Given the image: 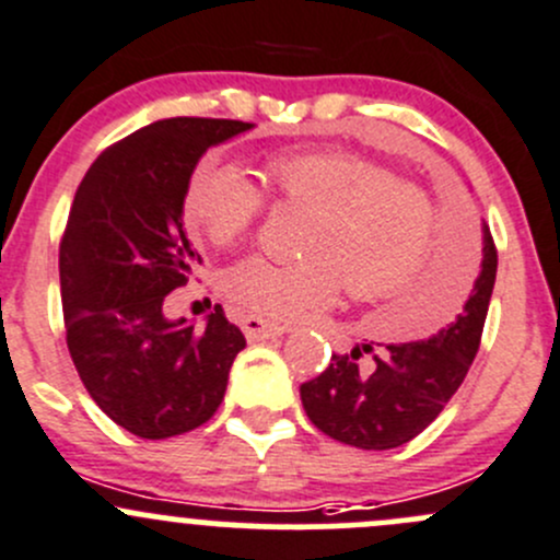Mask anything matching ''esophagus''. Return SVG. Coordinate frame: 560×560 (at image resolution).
<instances>
[{
	"instance_id": "esophagus-1",
	"label": "esophagus",
	"mask_w": 560,
	"mask_h": 560,
	"mask_svg": "<svg viewBox=\"0 0 560 560\" xmlns=\"http://www.w3.org/2000/svg\"><path fill=\"white\" fill-rule=\"evenodd\" d=\"M287 330H290V327L273 325V322L262 319V316H246V319H244V332H246L248 341H265V338H279V336H284Z\"/></svg>"
}]
</instances>
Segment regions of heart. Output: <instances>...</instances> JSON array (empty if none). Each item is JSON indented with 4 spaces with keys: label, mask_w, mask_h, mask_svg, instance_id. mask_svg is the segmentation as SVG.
Wrapping results in <instances>:
<instances>
[{
    "label": "heart",
    "mask_w": 560,
    "mask_h": 560,
    "mask_svg": "<svg viewBox=\"0 0 560 560\" xmlns=\"http://www.w3.org/2000/svg\"><path fill=\"white\" fill-rule=\"evenodd\" d=\"M270 184L316 206L298 259L252 254L222 273V292L241 312L298 319L325 308L347 287L360 298L400 290L422 268L436 211L422 186L395 178L352 151H284L268 160ZM262 184L230 156L211 154L184 191L186 224L217 246L246 235L265 211Z\"/></svg>",
    "instance_id": "heart-1"
}]
</instances>
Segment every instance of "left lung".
<instances>
[{"instance_id": "left-lung-1", "label": "left lung", "mask_w": 560, "mask_h": 560, "mask_svg": "<svg viewBox=\"0 0 560 560\" xmlns=\"http://www.w3.org/2000/svg\"><path fill=\"white\" fill-rule=\"evenodd\" d=\"M495 268L499 254L482 222V262L455 319L425 341L385 343L369 366H360L359 358L374 352L371 343L332 354L316 380L301 385L308 420L336 442L360 450H393L425 431L477 358Z\"/></svg>"}]
</instances>
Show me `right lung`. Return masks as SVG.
<instances>
[{
    "mask_svg": "<svg viewBox=\"0 0 560 560\" xmlns=\"http://www.w3.org/2000/svg\"><path fill=\"white\" fill-rule=\"evenodd\" d=\"M233 118H162L97 156L59 248L67 347L100 409L140 439L213 417L246 338L222 306L206 325L165 316L202 265L184 230V191L208 149L248 132Z\"/></svg>",
    "mask_w": 560,
    "mask_h": 560,
    "instance_id": "right-lung-1",
    "label": "right lung"
}]
</instances>
